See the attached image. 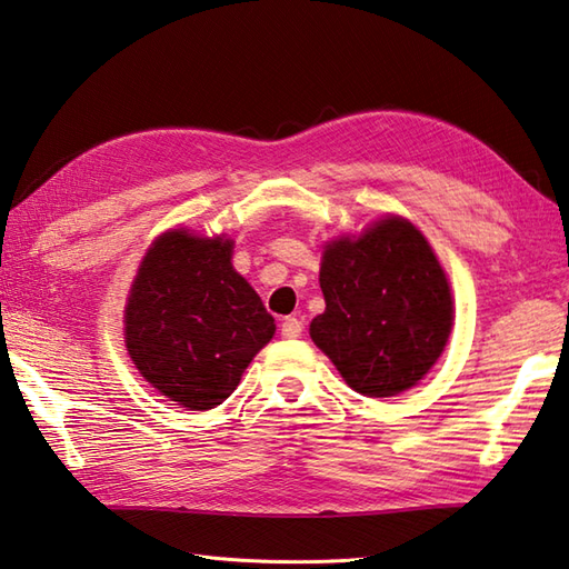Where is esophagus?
<instances>
[{"label":"esophagus","instance_id":"esophagus-1","mask_svg":"<svg viewBox=\"0 0 569 569\" xmlns=\"http://www.w3.org/2000/svg\"><path fill=\"white\" fill-rule=\"evenodd\" d=\"M278 330H281L283 338H298V336H301V330H303V323L298 318L288 316V318L281 320V328H278Z\"/></svg>","mask_w":569,"mask_h":569}]
</instances>
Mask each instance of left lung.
I'll use <instances>...</instances> for the list:
<instances>
[{
  "label": "left lung",
  "mask_w": 569,
  "mask_h": 569,
  "mask_svg": "<svg viewBox=\"0 0 569 569\" xmlns=\"http://www.w3.org/2000/svg\"><path fill=\"white\" fill-rule=\"evenodd\" d=\"M326 311L311 338L368 398L408 390L436 366L452 326L448 278L416 226L388 216L356 241L326 246Z\"/></svg>",
  "instance_id": "left-lung-1"
}]
</instances>
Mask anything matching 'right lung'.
Here are the masks:
<instances>
[{"mask_svg": "<svg viewBox=\"0 0 569 569\" xmlns=\"http://www.w3.org/2000/svg\"><path fill=\"white\" fill-rule=\"evenodd\" d=\"M231 241L169 231L151 246L127 306V348L163 396L221 406L273 338V316L231 266Z\"/></svg>", "mask_w": 569, "mask_h": 569, "instance_id": "1", "label": "right lung"}]
</instances>
